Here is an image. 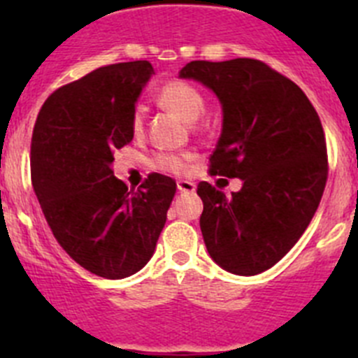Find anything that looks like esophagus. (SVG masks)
Masks as SVG:
<instances>
[{
	"label": "esophagus",
	"mask_w": 358,
	"mask_h": 358,
	"mask_svg": "<svg viewBox=\"0 0 358 358\" xmlns=\"http://www.w3.org/2000/svg\"><path fill=\"white\" fill-rule=\"evenodd\" d=\"M177 189H179V194H194V192H195V182H192V181H177Z\"/></svg>",
	"instance_id": "esophagus-1"
}]
</instances>
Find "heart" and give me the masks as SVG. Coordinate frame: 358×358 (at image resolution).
<instances>
[{
    "label": "heart",
    "instance_id": "1",
    "mask_svg": "<svg viewBox=\"0 0 358 358\" xmlns=\"http://www.w3.org/2000/svg\"><path fill=\"white\" fill-rule=\"evenodd\" d=\"M157 102L164 109L176 113L179 118L185 122H194L201 116L204 110V96L194 84L186 80H169L166 84L161 85L159 93H157ZM143 113L141 109H134L131 118V129L134 134L143 132ZM188 154H156L152 159V166L161 172L179 173L186 172L188 169Z\"/></svg>",
    "mask_w": 358,
    "mask_h": 358
}]
</instances>
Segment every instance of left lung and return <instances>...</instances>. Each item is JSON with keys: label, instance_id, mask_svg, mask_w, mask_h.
I'll list each match as a JSON object with an SVG mask.
<instances>
[{"label": "left lung", "instance_id": "1", "mask_svg": "<svg viewBox=\"0 0 358 358\" xmlns=\"http://www.w3.org/2000/svg\"><path fill=\"white\" fill-rule=\"evenodd\" d=\"M210 87L222 103V134L211 176L238 177L224 192L201 181V231L210 256L238 276H255L301 238L327 186L321 120L299 85L256 59L192 61L179 73Z\"/></svg>", "mask_w": 358, "mask_h": 358}]
</instances>
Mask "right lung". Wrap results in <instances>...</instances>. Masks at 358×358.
Segmentation results:
<instances>
[{"label":"right lung","instance_id":"1","mask_svg":"<svg viewBox=\"0 0 358 358\" xmlns=\"http://www.w3.org/2000/svg\"><path fill=\"white\" fill-rule=\"evenodd\" d=\"M154 73L148 61L98 68L53 91L31 134V185L61 248L85 271L122 280L147 265L176 195L150 173L138 189L116 179L115 152L132 141L131 118Z\"/></svg>","mask_w":358,"mask_h":358}]
</instances>
